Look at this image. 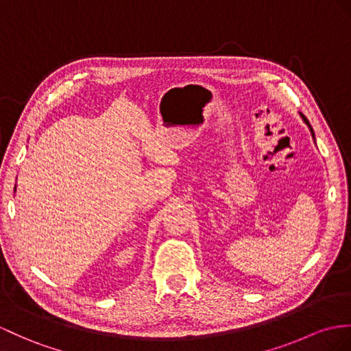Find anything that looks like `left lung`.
<instances>
[{
	"mask_svg": "<svg viewBox=\"0 0 351 351\" xmlns=\"http://www.w3.org/2000/svg\"><path fill=\"white\" fill-rule=\"evenodd\" d=\"M299 114H301V117H302V121L305 122V125L310 128V131H311V135H313V138H314V131H313V128H311V125H310V122H308V119H306V117H305V116H304L302 113H299Z\"/></svg>",
	"mask_w": 351,
	"mask_h": 351,
	"instance_id": "obj_1",
	"label": "left lung"
}]
</instances>
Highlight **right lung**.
Segmentation results:
<instances>
[{"mask_svg": "<svg viewBox=\"0 0 351 351\" xmlns=\"http://www.w3.org/2000/svg\"><path fill=\"white\" fill-rule=\"evenodd\" d=\"M14 192H16V186H14Z\"/></svg>", "mask_w": 351, "mask_h": 351, "instance_id": "obj_1", "label": "right lung"}]
</instances>
